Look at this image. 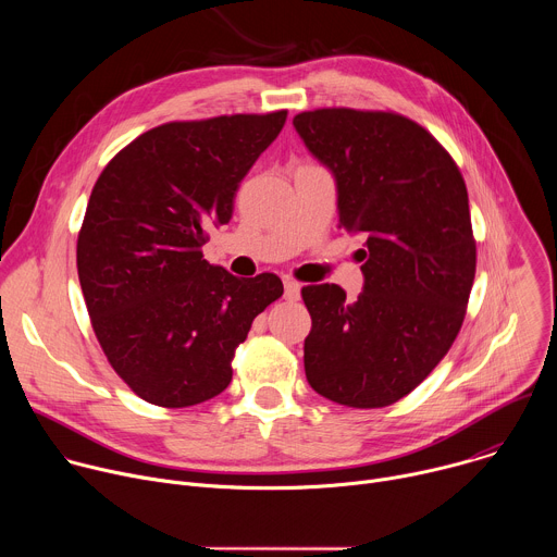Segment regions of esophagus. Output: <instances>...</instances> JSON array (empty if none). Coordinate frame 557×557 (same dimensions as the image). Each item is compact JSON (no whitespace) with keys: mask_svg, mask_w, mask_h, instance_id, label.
Instances as JSON below:
<instances>
[{"mask_svg":"<svg viewBox=\"0 0 557 557\" xmlns=\"http://www.w3.org/2000/svg\"><path fill=\"white\" fill-rule=\"evenodd\" d=\"M299 290H301L299 282H295V280H290V277L284 280V297H286V299H290V301L299 299Z\"/></svg>","mask_w":557,"mask_h":557,"instance_id":"esophagus-1","label":"esophagus"}]
</instances>
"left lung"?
I'll return each instance as SVG.
<instances>
[{
  "label": "left lung",
  "instance_id": "obj_1",
  "mask_svg": "<svg viewBox=\"0 0 557 557\" xmlns=\"http://www.w3.org/2000/svg\"><path fill=\"white\" fill-rule=\"evenodd\" d=\"M293 125L335 176L339 226L366 243L355 301L337 284L301 288L306 379L339 406H392L436 368L465 320L475 273L465 181L401 114L326 108Z\"/></svg>",
  "mask_w": 557,
  "mask_h": 557
}]
</instances>
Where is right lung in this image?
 Segmentation results:
<instances>
[{"label":"right lung","instance_id":"obj_1","mask_svg":"<svg viewBox=\"0 0 557 557\" xmlns=\"http://www.w3.org/2000/svg\"><path fill=\"white\" fill-rule=\"evenodd\" d=\"M286 110L158 125L101 172L78 231L76 269L95 335L147 404L189 408L218 396L256 317L282 280L231 275L202 258L226 224Z\"/></svg>","mask_w":557,"mask_h":557}]
</instances>
